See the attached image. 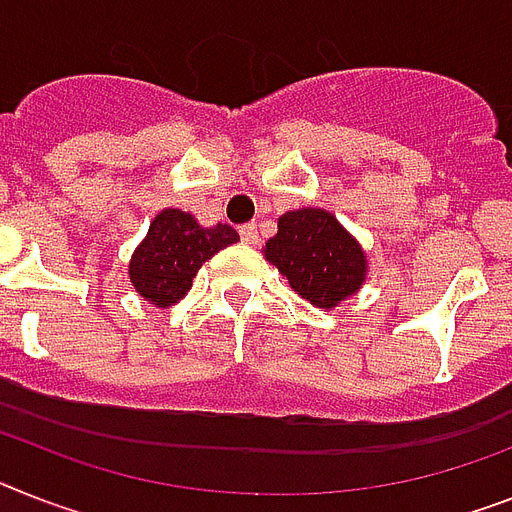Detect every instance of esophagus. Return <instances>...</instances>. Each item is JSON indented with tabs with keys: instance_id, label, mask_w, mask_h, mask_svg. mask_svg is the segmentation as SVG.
Wrapping results in <instances>:
<instances>
[{
	"instance_id": "34e87169",
	"label": "esophagus",
	"mask_w": 512,
	"mask_h": 512,
	"mask_svg": "<svg viewBox=\"0 0 512 512\" xmlns=\"http://www.w3.org/2000/svg\"><path fill=\"white\" fill-rule=\"evenodd\" d=\"M240 240L246 243V246H256L259 243V230H256V225H243L240 227Z\"/></svg>"
}]
</instances>
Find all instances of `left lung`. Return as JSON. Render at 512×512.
<instances>
[{"mask_svg":"<svg viewBox=\"0 0 512 512\" xmlns=\"http://www.w3.org/2000/svg\"><path fill=\"white\" fill-rule=\"evenodd\" d=\"M264 256L316 308H335L366 280V256L358 240L324 209L282 214Z\"/></svg>","mask_w":512,"mask_h":512,"instance_id":"left-lung-1","label":"left lung"}]
</instances>
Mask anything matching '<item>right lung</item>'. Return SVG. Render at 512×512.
Listing matches in <instances>:
<instances>
[{
	"instance_id": "add662e5",
	"label": "right lung",
	"mask_w": 512,
	"mask_h": 512,
	"mask_svg": "<svg viewBox=\"0 0 512 512\" xmlns=\"http://www.w3.org/2000/svg\"><path fill=\"white\" fill-rule=\"evenodd\" d=\"M238 240L230 225L201 227L188 211L164 209L135 248L128 266L130 282L156 308H170L188 295L204 261Z\"/></svg>"
}]
</instances>
